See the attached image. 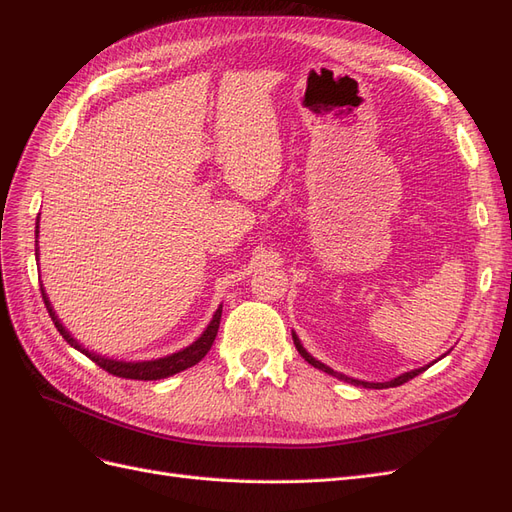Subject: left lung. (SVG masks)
I'll return each mask as SVG.
<instances>
[{
  "mask_svg": "<svg viewBox=\"0 0 512 512\" xmlns=\"http://www.w3.org/2000/svg\"><path fill=\"white\" fill-rule=\"evenodd\" d=\"M292 339H294V346H297V350H299V354L303 356V359L309 363V365H314L316 369H322V371H327V374H331V376H335V378H339V380H346V382H350V384H359V386H365V389H389V386H401L404 382H408V380H412V378H416L418 374H423V371L429 367H421V369H414V371H408V374H401V376H397L395 380H391V382H363V380H352V378H348V376H342V374H337V371H333L331 367H327V365H322L320 361H316L314 356H309L307 352H305V348L301 346V342L297 339V335L292 333Z\"/></svg>",
  "mask_w": 512,
  "mask_h": 512,
  "instance_id": "1",
  "label": "left lung"
}]
</instances>
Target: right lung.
Segmentation results:
<instances>
[{"label":"right lung","mask_w":512,"mask_h":512,"mask_svg":"<svg viewBox=\"0 0 512 512\" xmlns=\"http://www.w3.org/2000/svg\"><path fill=\"white\" fill-rule=\"evenodd\" d=\"M36 252H38V250H36ZM40 292H42L44 305H46V309H49V316H51V320L55 322V327H57L59 335L64 337L70 346H74L76 350H81L85 356H89V359L94 361L98 367H102L104 371H108V374H113V376H117V378H126V380H160V378H168V376H173V374H179V371H183V369H188V367L196 365V363H198L200 359H203V356L211 350L213 339H215V335H218V329H220V318H222V307H220L218 312H215L213 320L209 322L207 331H205L203 335H200V337L196 339V342H194L192 346L185 348V350H179V352H175V354L164 356V359H158V361L123 363V361L104 359V356H100V354H94V352H89V350L81 348V344L76 342L74 337H70V333H68L64 327H61V322L57 320L55 312L51 309V303H49V299H46V294H44V288H42V286H40Z\"/></svg>","instance_id":"add662e5"}]
</instances>
